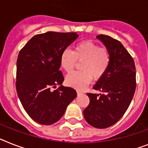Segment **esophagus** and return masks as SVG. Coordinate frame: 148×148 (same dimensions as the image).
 I'll list each match as a JSON object with an SVG mask.
<instances>
[{"mask_svg": "<svg viewBox=\"0 0 148 148\" xmlns=\"http://www.w3.org/2000/svg\"><path fill=\"white\" fill-rule=\"evenodd\" d=\"M77 94L78 96H80V95L83 94V92H81V91L80 90H77Z\"/></svg>", "mask_w": 148, "mask_h": 148, "instance_id": "esophagus-1", "label": "esophagus"}]
</instances>
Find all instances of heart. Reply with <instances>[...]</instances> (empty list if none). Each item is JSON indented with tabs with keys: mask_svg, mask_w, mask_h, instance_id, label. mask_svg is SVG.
<instances>
[{
	"mask_svg": "<svg viewBox=\"0 0 148 148\" xmlns=\"http://www.w3.org/2000/svg\"><path fill=\"white\" fill-rule=\"evenodd\" d=\"M77 61L82 62L80 71L71 73L66 77V84L77 90H82L92 77L98 80L103 76L111 62L109 49L91 41H83L74 46L73 51L65 49L60 56L61 67L68 73L73 71Z\"/></svg>",
	"mask_w": 148,
	"mask_h": 148,
	"instance_id": "b5f03b06",
	"label": "heart"
}]
</instances>
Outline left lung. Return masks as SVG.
<instances>
[{
    "mask_svg": "<svg viewBox=\"0 0 148 148\" xmlns=\"http://www.w3.org/2000/svg\"><path fill=\"white\" fill-rule=\"evenodd\" d=\"M97 38L111 54V62L93 88L100 93H87L88 106L84 116L88 124L97 128L113 125L130 105L136 88V71L130 54L119 41L106 35Z\"/></svg>",
    "mask_w": 148,
    "mask_h": 148,
    "instance_id": "1",
    "label": "left lung"
}]
</instances>
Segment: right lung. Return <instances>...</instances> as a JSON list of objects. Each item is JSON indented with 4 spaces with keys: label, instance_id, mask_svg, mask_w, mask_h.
<instances>
[{
    "label": "right lung",
    "instance_id": "right-lung-1",
    "mask_svg": "<svg viewBox=\"0 0 148 148\" xmlns=\"http://www.w3.org/2000/svg\"><path fill=\"white\" fill-rule=\"evenodd\" d=\"M79 36L77 32H47L36 35L21 49L16 61V88L23 107L39 124L52 125L77 97L62 86L60 56ZM59 87L55 91L51 87Z\"/></svg>",
    "mask_w": 148,
    "mask_h": 148
}]
</instances>
